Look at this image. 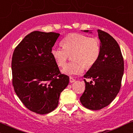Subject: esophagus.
Listing matches in <instances>:
<instances>
[{
	"label": "esophagus",
	"mask_w": 133,
	"mask_h": 133,
	"mask_svg": "<svg viewBox=\"0 0 133 133\" xmlns=\"http://www.w3.org/2000/svg\"><path fill=\"white\" fill-rule=\"evenodd\" d=\"M69 81H70V83H74V82H75V79L73 77H69Z\"/></svg>",
	"instance_id": "esophagus-1"
}]
</instances>
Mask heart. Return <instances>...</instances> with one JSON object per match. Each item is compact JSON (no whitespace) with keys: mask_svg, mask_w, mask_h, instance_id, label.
I'll return each instance as SVG.
<instances>
[{"mask_svg":"<svg viewBox=\"0 0 133 133\" xmlns=\"http://www.w3.org/2000/svg\"><path fill=\"white\" fill-rule=\"evenodd\" d=\"M63 47H53L51 54L59 66H63L72 55L73 61L66 64L62 69L63 74L76 75L82 74L85 68H89L96 63L100 55V42L80 33H71L62 41Z\"/></svg>","mask_w":133,"mask_h":133,"instance_id":"1","label":"heart"}]
</instances>
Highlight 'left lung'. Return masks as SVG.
Returning <instances> with one entry per match:
<instances>
[{
    "label": "left lung",
    "instance_id": "8db88e82",
    "mask_svg": "<svg viewBox=\"0 0 133 133\" xmlns=\"http://www.w3.org/2000/svg\"><path fill=\"white\" fill-rule=\"evenodd\" d=\"M92 33L91 30H83ZM100 53L94 64L84 75L92 81L84 79L85 91L80 97L81 104L91 110H99L109 105L116 98L121 87L124 62L116 40L105 31L98 30Z\"/></svg>",
    "mask_w": 133,
    "mask_h": 133
}]
</instances>
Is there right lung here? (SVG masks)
Returning a JSON list of instances; mask_svg holds the SVG:
<instances>
[{
	"mask_svg": "<svg viewBox=\"0 0 133 133\" xmlns=\"http://www.w3.org/2000/svg\"><path fill=\"white\" fill-rule=\"evenodd\" d=\"M60 35L35 31L26 35L16 47L12 57L13 85L26 108L39 114L58 107L60 94L69 77L60 74L51 54Z\"/></svg>",
	"mask_w": 133,
	"mask_h": 133,
	"instance_id": "1",
	"label": "right lung"
}]
</instances>
